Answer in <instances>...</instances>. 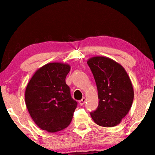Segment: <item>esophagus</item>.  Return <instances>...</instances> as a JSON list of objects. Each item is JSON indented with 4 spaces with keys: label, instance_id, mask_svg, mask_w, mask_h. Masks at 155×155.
Here are the masks:
<instances>
[{
    "label": "esophagus",
    "instance_id": "1",
    "mask_svg": "<svg viewBox=\"0 0 155 155\" xmlns=\"http://www.w3.org/2000/svg\"><path fill=\"white\" fill-rule=\"evenodd\" d=\"M85 98H83L81 101H79V104L81 105H83V104H85Z\"/></svg>",
    "mask_w": 155,
    "mask_h": 155
}]
</instances>
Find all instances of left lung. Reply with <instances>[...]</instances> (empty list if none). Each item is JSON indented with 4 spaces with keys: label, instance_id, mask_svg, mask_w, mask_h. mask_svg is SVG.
Instances as JSON below:
<instances>
[{
    "label": "left lung",
    "instance_id": "obj_1",
    "mask_svg": "<svg viewBox=\"0 0 155 155\" xmlns=\"http://www.w3.org/2000/svg\"><path fill=\"white\" fill-rule=\"evenodd\" d=\"M98 89V106L90 113L96 124L104 127L119 124L133 104L134 91L124 68L105 57L87 61Z\"/></svg>",
    "mask_w": 155,
    "mask_h": 155
}]
</instances>
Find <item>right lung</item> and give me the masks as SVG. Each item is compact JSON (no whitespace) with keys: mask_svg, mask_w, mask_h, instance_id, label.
I'll use <instances>...</instances> for the list:
<instances>
[{"mask_svg":"<svg viewBox=\"0 0 155 155\" xmlns=\"http://www.w3.org/2000/svg\"><path fill=\"white\" fill-rule=\"evenodd\" d=\"M68 64L50 63L35 72L25 91V103L31 117L41 129L61 130L72 121L77 102L72 98L65 78Z\"/></svg>","mask_w":155,"mask_h":155,"instance_id":"add662e5","label":"right lung"}]
</instances>
